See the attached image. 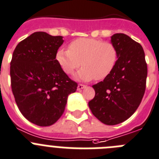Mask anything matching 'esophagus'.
Segmentation results:
<instances>
[{"label": "esophagus", "mask_w": 159, "mask_h": 159, "mask_svg": "<svg viewBox=\"0 0 159 159\" xmlns=\"http://www.w3.org/2000/svg\"><path fill=\"white\" fill-rule=\"evenodd\" d=\"M85 87V85H84V84H78V90H81V89H84Z\"/></svg>", "instance_id": "obj_1"}]
</instances>
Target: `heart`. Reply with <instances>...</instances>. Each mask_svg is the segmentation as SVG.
I'll use <instances>...</instances> for the list:
<instances>
[{
	"instance_id": "1",
	"label": "heart",
	"mask_w": 159,
	"mask_h": 159,
	"mask_svg": "<svg viewBox=\"0 0 159 159\" xmlns=\"http://www.w3.org/2000/svg\"><path fill=\"white\" fill-rule=\"evenodd\" d=\"M57 61L67 74L79 68L77 78L82 81H102L112 74L118 59V50L110 41L94 38H78L69 45V49L61 48L56 54Z\"/></svg>"
}]
</instances>
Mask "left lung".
Returning <instances> with one entry per match:
<instances>
[{"instance_id": "left-lung-1", "label": "left lung", "mask_w": 159, "mask_h": 159, "mask_svg": "<svg viewBox=\"0 0 159 159\" xmlns=\"http://www.w3.org/2000/svg\"><path fill=\"white\" fill-rule=\"evenodd\" d=\"M111 42L118 50L115 69L93 85L95 96L89 102L91 112L106 125L125 121L136 111L144 96L147 64L143 46L124 34H115Z\"/></svg>"}]
</instances>
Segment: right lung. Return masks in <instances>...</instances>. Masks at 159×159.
I'll return each mask as SVG.
<instances>
[{
  "label": "right lung",
  "mask_w": 159,
  "mask_h": 159,
  "mask_svg": "<svg viewBox=\"0 0 159 159\" xmlns=\"http://www.w3.org/2000/svg\"><path fill=\"white\" fill-rule=\"evenodd\" d=\"M61 36L36 32L20 41L10 62L11 88L19 110L32 123L49 126L62 115L78 83L57 61Z\"/></svg>",
  "instance_id": "obj_1"
}]
</instances>
